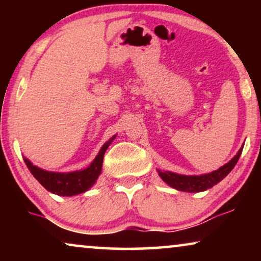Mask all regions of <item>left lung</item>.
<instances>
[{"instance_id":"8db88e82","label":"left lung","mask_w":261,"mask_h":261,"mask_svg":"<svg viewBox=\"0 0 261 261\" xmlns=\"http://www.w3.org/2000/svg\"><path fill=\"white\" fill-rule=\"evenodd\" d=\"M242 148H244V146L239 149L238 154L235 155L229 163H227L226 165L220 167L219 170L213 171V172L210 173L201 174V176H184V174L173 173L170 172V171H164V172H162L160 170H158V173L166 184H169L170 187L176 189V190L185 192L205 191L208 190V189L213 188L214 185L220 183V181L234 169L239 158H240Z\"/></svg>"}]
</instances>
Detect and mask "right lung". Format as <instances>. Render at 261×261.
Returning a JSON list of instances; mask_svg holds the SVG:
<instances>
[{"label":"right lung","instance_id":"obj_1","mask_svg":"<svg viewBox=\"0 0 261 261\" xmlns=\"http://www.w3.org/2000/svg\"><path fill=\"white\" fill-rule=\"evenodd\" d=\"M115 137L116 135H114L109 141H107L102 146L98 154L96 155L94 162L89 165V167L81 171L67 173L49 172V171H45L40 167L33 165L27 158H23V160L28 169H30L31 173L33 174V177L47 191L59 196L78 195L89 190L96 183L102 171L103 156H105L107 148L109 147V145L112 144Z\"/></svg>","mask_w":261,"mask_h":261}]
</instances>
